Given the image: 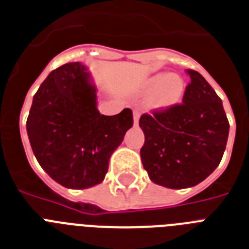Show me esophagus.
I'll use <instances>...</instances> for the list:
<instances>
[{
	"label": "esophagus",
	"instance_id": "esophagus-1",
	"mask_svg": "<svg viewBox=\"0 0 249 249\" xmlns=\"http://www.w3.org/2000/svg\"><path fill=\"white\" fill-rule=\"evenodd\" d=\"M133 115H134V125L137 126V125H138L139 116H141V114H139L138 110H134V111H133Z\"/></svg>",
	"mask_w": 249,
	"mask_h": 249
}]
</instances>
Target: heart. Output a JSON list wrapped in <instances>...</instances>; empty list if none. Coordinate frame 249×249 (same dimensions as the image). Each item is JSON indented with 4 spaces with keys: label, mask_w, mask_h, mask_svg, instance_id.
Here are the masks:
<instances>
[{
    "label": "heart",
    "mask_w": 249,
    "mask_h": 249,
    "mask_svg": "<svg viewBox=\"0 0 249 249\" xmlns=\"http://www.w3.org/2000/svg\"><path fill=\"white\" fill-rule=\"evenodd\" d=\"M185 84L178 74H156L143 83V92L151 93L148 105L155 110H169L183 98Z\"/></svg>",
    "instance_id": "b5f03b06"
}]
</instances>
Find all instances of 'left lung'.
I'll return each mask as SVG.
<instances>
[{
	"mask_svg": "<svg viewBox=\"0 0 249 249\" xmlns=\"http://www.w3.org/2000/svg\"><path fill=\"white\" fill-rule=\"evenodd\" d=\"M187 72L191 82L183 104L139 119L144 133L143 167L153 183L171 189L205 180L219 166L229 135L220 97L199 72L191 69Z\"/></svg>",
	"mask_w": 249,
	"mask_h": 249,
	"instance_id": "left-lung-1",
	"label": "left lung"
}]
</instances>
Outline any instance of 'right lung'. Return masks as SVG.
Returning a JSON list of instances; mask_svg holds the SVG:
<instances>
[{"label": "right lung", "mask_w": 249, "mask_h": 249, "mask_svg": "<svg viewBox=\"0 0 249 249\" xmlns=\"http://www.w3.org/2000/svg\"><path fill=\"white\" fill-rule=\"evenodd\" d=\"M80 62L60 66L33 97L26 131L46 173L70 189L100 184L108 160L133 126V112L105 116L97 110L96 87Z\"/></svg>", "instance_id": "1"}]
</instances>
